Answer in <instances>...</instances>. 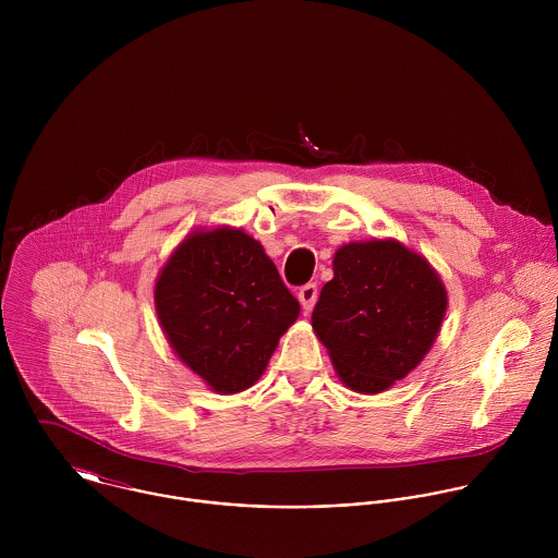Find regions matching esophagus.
<instances>
[{
  "mask_svg": "<svg viewBox=\"0 0 558 558\" xmlns=\"http://www.w3.org/2000/svg\"><path fill=\"white\" fill-rule=\"evenodd\" d=\"M299 301H301V305H303L305 312H312L314 305H316V301H318V286H316V283L303 286V288L299 290Z\"/></svg>",
  "mask_w": 558,
  "mask_h": 558,
  "instance_id": "obj_1",
  "label": "esophagus"
}]
</instances>
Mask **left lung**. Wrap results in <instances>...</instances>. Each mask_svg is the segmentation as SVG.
I'll return each instance as SVG.
<instances>
[{
  "label": "left lung",
  "instance_id": "left-lung-1",
  "mask_svg": "<svg viewBox=\"0 0 558 558\" xmlns=\"http://www.w3.org/2000/svg\"><path fill=\"white\" fill-rule=\"evenodd\" d=\"M332 272L312 326L348 389L383 393L434 345L447 312L445 283L423 255L393 239L339 246Z\"/></svg>",
  "mask_w": 558,
  "mask_h": 558
}]
</instances>
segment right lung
<instances>
[{
	"label": "right lung",
	"mask_w": 558,
	"mask_h": 558,
	"mask_svg": "<svg viewBox=\"0 0 558 558\" xmlns=\"http://www.w3.org/2000/svg\"><path fill=\"white\" fill-rule=\"evenodd\" d=\"M155 307L178 359L221 396L255 385L301 314L264 246L226 226L178 244L157 277Z\"/></svg>",
	"instance_id": "right-lung-1"
}]
</instances>
